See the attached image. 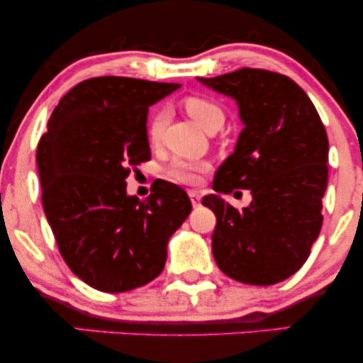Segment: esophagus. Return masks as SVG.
Here are the masks:
<instances>
[{"instance_id":"esophagus-1","label":"esophagus","mask_w":363,"mask_h":363,"mask_svg":"<svg viewBox=\"0 0 363 363\" xmlns=\"http://www.w3.org/2000/svg\"><path fill=\"white\" fill-rule=\"evenodd\" d=\"M189 198L193 206H198L201 203V193H198V191H189Z\"/></svg>"}]
</instances>
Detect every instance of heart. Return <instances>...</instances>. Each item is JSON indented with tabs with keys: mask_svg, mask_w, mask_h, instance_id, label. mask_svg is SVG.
I'll use <instances>...</instances> for the list:
<instances>
[{
	"mask_svg": "<svg viewBox=\"0 0 363 363\" xmlns=\"http://www.w3.org/2000/svg\"><path fill=\"white\" fill-rule=\"evenodd\" d=\"M184 109L187 114L193 118L196 123L199 124L206 131L213 133L218 128H222L225 121V112L218 104L211 101V99L199 97V95H189L184 99ZM169 112L167 109H158L155 114L148 121L147 135L152 143H158L164 135L165 124H167ZM208 164L205 162H194V160H184V158H176L170 164L167 170V176L176 182H182V184H196L198 182L199 174L206 172Z\"/></svg>",
	"mask_w": 363,
	"mask_h": 363,
	"instance_id": "obj_1",
	"label": "heart"
}]
</instances>
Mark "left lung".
Returning a JSON list of instances; mask_svg holds the SVG:
<instances>
[{
	"label": "left lung",
	"instance_id": "1",
	"mask_svg": "<svg viewBox=\"0 0 363 363\" xmlns=\"http://www.w3.org/2000/svg\"><path fill=\"white\" fill-rule=\"evenodd\" d=\"M198 80L235 99L244 123L234 153L216 170L213 189L252 194L242 210L216 194L203 198L216 216L215 261L237 281L274 285L302 268L320 232L326 129L306 91L285 74L242 68Z\"/></svg>",
	"mask_w": 363,
	"mask_h": 363
}]
</instances>
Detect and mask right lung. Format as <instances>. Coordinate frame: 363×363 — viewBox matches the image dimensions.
<instances>
[{
    "label": "right lung",
    "mask_w": 363,
    "mask_h": 363,
    "mask_svg": "<svg viewBox=\"0 0 363 363\" xmlns=\"http://www.w3.org/2000/svg\"><path fill=\"white\" fill-rule=\"evenodd\" d=\"M179 83L97 77L73 86L37 145L43 206L62 259L94 289L119 294L162 273L170 235L191 213L182 187L162 181L147 199L126 177L148 162V106Z\"/></svg>",
    "instance_id": "add662e5"
}]
</instances>
